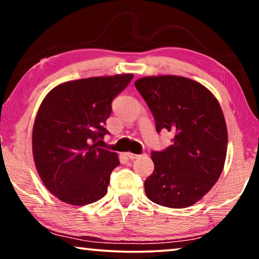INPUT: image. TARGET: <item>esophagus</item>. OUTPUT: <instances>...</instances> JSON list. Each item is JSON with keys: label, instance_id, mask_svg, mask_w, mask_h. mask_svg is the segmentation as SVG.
<instances>
[{"label": "esophagus", "instance_id": "obj_1", "mask_svg": "<svg viewBox=\"0 0 259 259\" xmlns=\"http://www.w3.org/2000/svg\"><path fill=\"white\" fill-rule=\"evenodd\" d=\"M126 157L129 159H136L140 157V155H136V154H133V152H126Z\"/></svg>", "mask_w": 259, "mask_h": 259}]
</instances>
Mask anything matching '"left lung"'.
I'll return each instance as SVG.
<instances>
[{
  "label": "left lung",
  "instance_id": "1",
  "mask_svg": "<svg viewBox=\"0 0 259 259\" xmlns=\"http://www.w3.org/2000/svg\"><path fill=\"white\" fill-rule=\"evenodd\" d=\"M135 87L157 133L175 135L170 147L151 151L155 169L144 182L145 195L163 206H190L210 191L223 170L228 130L221 105L201 83L181 76H149Z\"/></svg>",
  "mask_w": 259,
  "mask_h": 259
}]
</instances>
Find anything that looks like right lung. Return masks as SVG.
Masks as SVG:
<instances>
[{"label":"right lung","instance_id":"right-lung-1","mask_svg":"<svg viewBox=\"0 0 259 259\" xmlns=\"http://www.w3.org/2000/svg\"><path fill=\"white\" fill-rule=\"evenodd\" d=\"M133 74L89 77L57 85L43 100L32 129V155L46 188L58 199L85 205L107 194L117 155L98 148L109 131L112 100Z\"/></svg>","mask_w":259,"mask_h":259}]
</instances>
